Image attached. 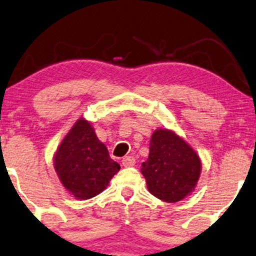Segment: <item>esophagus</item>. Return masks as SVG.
<instances>
[{"label":"esophagus","instance_id":"34e87169","mask_svg":"<svg viewBox=\"0 0 256 256\" xmlns=\"http://www.w3.org/2000/svg\"><path fill=\"white\" fill-rule=\"evenodd\" d=\"M122 166H125V168H131V166H134L136 159L131 156H124V158H122Z\"/></svg>","mask_w":256,"mask_h":256}]
</instances>
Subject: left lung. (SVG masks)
<instances>
[{"instance_id": "left-lung-1", "label": "left lung", "mask_w": 256, "mask_h": 256, "mask_svg": "<svg viewBox=\"0 0 256 256\" xmlns=\"http://www.w3.org/2000/svg\"><path fill=\"white\" fill-rule=\"evenodd\" d=\"M142 173L148 192L172 204L193 192L202 173V162L182 137L168 128H158L151 137L150 154L142 164Z\"/></svg>"}]
</instances>
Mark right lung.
<instances>
[{"label": "right lung", "mask_w": 256, "mask_h": 256, "mask_svg": "<svg viewBox=\"0 0 256 256\" xmlns=\"http://www.w3.org/2000/svg\"><path fill=\"white\" fill-rule=\"evenodd\" d=\"M54 168L68 192L80 200L103 192L120 170L97 138L91 122L84 118L74 122L57 148Z\"/></svg>", "instance_id": "add662e5"}]
</instances>
